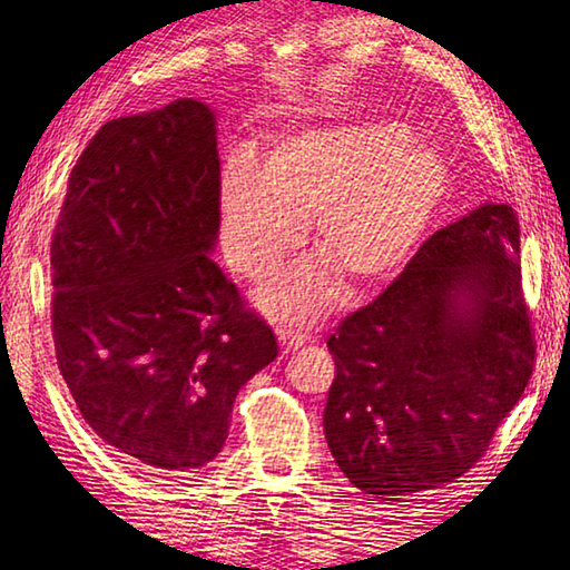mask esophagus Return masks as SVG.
<instances>
[{"label": "esophagus", "mask_w": 570, "mask_h": 570, "mask_svg": "<svg viewBox=\"0 0 570 570\" xmlns=\"http://www.w3.org/2000/svg\"><path fill=\"white\" fill-rule=\"evenodd\" d=\"M278 343H282L284 353H296L298 347H304L308 343V335L294 331H278Z\"/></svg>", "instance_id": "1"}]
</instances>
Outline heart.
<instances>
[{"instance_id":"b5f03b06","label":"heart","mask_w":570,"mask_h":570,"mask_svg":"<svg viewBox=\"0 0 570 570\" xmlns=\"http://www.w3.org/2000/svg\"><path fill=\"white\" fill-rule=\"evenodd\" d=\"M445 156L399 119H355L288 131L262 166L235 156L217 180L227 264L252 282L272 276L298 249L313 217V247L362 292L392 276L451 196ZM337 296L323 264H301L259 292V306L284 323L321 318Z\"/></svg>"}]
</instances>
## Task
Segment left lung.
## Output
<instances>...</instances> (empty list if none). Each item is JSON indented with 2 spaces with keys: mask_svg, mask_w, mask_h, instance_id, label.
Instances as JSON below:
<instances>
[{
  "mask_svg": "<svg viewBox=\"0 0 570 570\" xmlns=\"http://www.w3.org/2000/svg\"><path fill=\"white\" fill-rule=\"evenodd\" d=\"M328 350L323 431L357 490L396 498L463 475L534 367L517 213L488 200L439 229Z\"/></svg>",
  "mask_w": 570,
  "mask_h": 570,
  "instance_id": "1",
  "label": "left lung"
}]
</instances>
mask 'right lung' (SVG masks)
I'll return each mask as SVG.
<instances>
[{"instance_id":"add662e5","label":"right lung","mask_w":570,"mask_h":570,"mask_svg":"<svg viewBox=\"0 0 570 570\" xmlns=\"http://www.w3.org/2000/svg\"><path fill=\"white\" fill-rule=\"evenodd\" d=\"M217 180L215 110L184 98L107 122L56 223L60 374L90 429L147 475L215 460L237 392L278 353L210 257Z\"/></svg>"}]
</instances>
